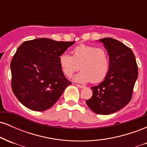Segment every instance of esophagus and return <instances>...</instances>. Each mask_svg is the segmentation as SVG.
<instances>
[{
	"instance_id": "esophagus-1",
	"label": "esophagus",
	"mask_w": 147,
	"mask_h": 147,
	"mask_svg": "<svg viewBox=\"0 0 147 147\" xmlns=\"http://www.w3.org/2000/svg\"><path fill=\"white\" fill-rule=\"evenodd\" d=\"M76 86L79 88H84L85 87V86H84L80 85V84H76Z\"/></svg>"
}]
</instances>
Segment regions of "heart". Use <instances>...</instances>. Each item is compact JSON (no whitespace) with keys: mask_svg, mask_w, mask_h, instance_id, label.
<instances>
[{"mask_svg":"<svg viewBox=\"0 0 147 147\" xmlns=\"http://www.w3.org/2000/svg\"><path fill=\"white\" fill-rule=\"evenodd\" d=\"M59 63L62 72L70 77L79 69L82 71L74 77L79 83L102 82L107 75L110 66L109 56L104 48L94 45L81 44L72 50V56L63 52L59 57Z\"/></svg>","mask_w":147,"mask_h":147,"instance_id":"b5f03b06","label":"heart"}]
</instances>
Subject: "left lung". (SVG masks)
<instances>
[{"label":"left lung","mask_w":147,"mask_h":147,"mask_svg":"<svg viewBox=\"0 0 147 147\" xmlns=\"http://www.w3.org/2000/svg\"><path fill=\"white\" fill-rule=\"evenodd\" d=\"M109 55L107 75L98 86L91 88L92 96L86 100L94 113L109 115L120 110L132 98L138 76L136 57L131 48L112 38L99 39Z\"/></svg>","instance_id":"left-lung-1"}]
</instances>
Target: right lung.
<instances>
[{"instance_id":"obj_1","label":"right lung","mask_w":147,"mask_h":147,"mask_svg":"<svg viewBox=\"0 0 147 147\" xmlns=\"http://www.w3.org/2000/svg\"><path fill=\"white\" fill-rule=\"evenodd\" d=\"M74 43L41 38L18 47L10 64L11 89L23 105L43 111L57 102L71 84L60 68L59 57Z\"/></svg>"}]
</instances>
